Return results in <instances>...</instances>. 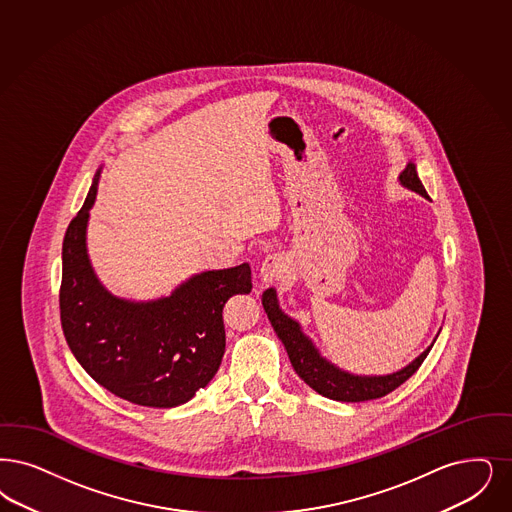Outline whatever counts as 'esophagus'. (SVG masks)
Returning a JSON list of instances; mask_svg holds the SVG:
<instances>
[{
    "instance_id": "esophagus-1",
    "label": "esophagus",
    "mask_w": 512,
    "mask_h": 512,
    "mask_svg": "<svg viewBox=\"0 0 512 512\" xmlns=\"http://www.w3.org/2000/svg\"><path fill=\"white\" fill-rule=\"evenodd\" d=\"M284 272H286L284 257L278 255V253H272V255L266 257L263 265H261V282L263 284H270V282L278 280Z\"/></svg>"
}]
</instances>
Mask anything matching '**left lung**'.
I'll return each instance as SVG.
<instances>
[{"label": "left lung", "instance_id": "obj_1", "mask_svg": "<svg viewBox=\"0 0 512 512\" xmlns=\"http://www.w3.org/2000/svg\"><path fill=\"white\" fill-rule=\"evenodd\" d=\"M398 179L402 186L429 198L425 186L419 181V175H417V169L413 162L406 165V169L400 173ZM263 307H265L266 316L276 331V335L280 337V341L286 347L287 356L291 360V366L295 369V373L307 383L310 389L316 390L318 394H322L326 398L337 400V402H366V400L381 398L392 390L398 389L425 362L430 348L434 345L432 343L409 366L396 371V373L354 375L345 369L337 368L335 364H331L318 352V348L314 347V343L303 333L301 324L295 322L293 318H289L286 312L280 308L276 289L270 287L263 293Z\"/></svg>", "mask_w": 512, "mask_h": 512}]
</instances>
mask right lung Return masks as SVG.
Masks as SVG:
<instances>
[{
    "label": "right lung",
    "instance_id": "1",
    "mask_svg": "<svg viewBox=\"0 0 512 512\" xmlns=\"http://www.w3.org/2000/svg\"><path fill=\"white\" fill-rule=\"evenodd\" d=\"M99 175L62 242L61 322L82 368L146 408H175L215 377L225 354V303L251 291L247 263L194 274L169 297L127 301L99 282L85 244Z\"/></svg>",
    "mask_w": 512,
    "mask_h": 512
}]
</instances>
